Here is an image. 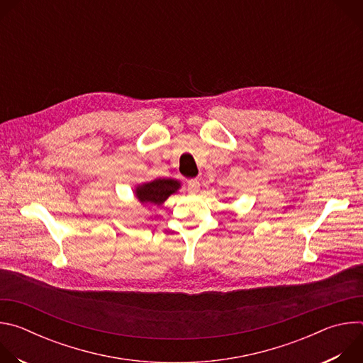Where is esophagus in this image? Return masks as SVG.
I'll list each match as a JSON object with an SVG mask.
<instances>
[{"label":"esophagus","instance_id":"34e87169","mask_svg":"<svg viewBox=\"0 0 363 363\" xmlns=\"http://www.w3.org/2000/svg\"><path fill=\"white\" fill-rule=\"evenodd\" d=\"M199 181L198 179H189L188 181V192L191 194H196L199 191Z\"/></svg>","mask_w":363,"mask_h":363}]
</instances>
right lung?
I'll list each match as a JSON object with an SVG mask.
<instances>
[{"label": "right lung", "instance_id": "add662e5", "mask_svg": "<svg viewBox=\"0 0 363 363\" xmlns=\"http://www.w3.org/2000/svg\"><path fill=\"white\" fill-rule=\"evenodd\" d=\"M181 188V182L172 178H158L136 186L135 196L142 205H161L169 195Z\"/></svg>", "mask_w": 363, "mask_h": 363}]
</instances>
